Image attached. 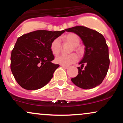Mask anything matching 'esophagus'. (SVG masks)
Returning <instances> with one entry per match:
<instances>
[{"label": "esophagus", "mask_w": 123, "mask_h": 123, "mask_svg": "<svg viewBox=\"0 0 123 123\" xmlns=\"http://www.w3.org/2000/svg\"><path fill=\"white\" fill-rule=\"evenodd\" d=\"M62 67L63 68L65 69H68L69 68V66H64V65H61Z\"/></svg>", "instance_id": "34e87169"}]
</instances>
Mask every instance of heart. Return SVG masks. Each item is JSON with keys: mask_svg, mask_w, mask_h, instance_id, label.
Instances as JSON below:
<instances>
[{"mask_svg": "<svg viewBox=\"0 0 123 123\" xmlns=\"http://www.w3.org/2000/svg\"><path fill=\"white\" fill-rule=\"evenodd\" d=\"M63 40L66 43L71 44L72 47L71 48L70 52L74 51L77 53H81V48L79 46L80 43V39L75 33H70L65 35L62 37ZM50 50L54 55H58L62 50L61 42L60 38H56L52 41L50 44ZM78 56L75 53L70 54L69 55H61L58 56L55 58V62L61 65L69 66L70 65L76 62L78 60Z\"/></svg>", "mask_w": 123, "mask_h": 123, "instance_id": "obj_1", "label": "heart"}]
</instances>
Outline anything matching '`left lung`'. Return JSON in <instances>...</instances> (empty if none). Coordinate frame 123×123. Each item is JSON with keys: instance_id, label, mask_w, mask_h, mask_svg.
Returning <instances> with one entry per match:
<instances>
[{"instance_id": "8db88e82", "label": "left lung", "mask_w": 123, "mask_h": 123, "mask_svg": "<svg viewBox=\"0 0 123 123\" xmlns=\"http://www.w3.org/2000/svg\"><path fill=\"white\" fill-rule=\"evenodd\" d=\"M79 36L85 46L84 57L78 67V74L71 79L77 87L91 89L99 85L106 75L109 67L108 46L105 37L95 30L85 26H76L66 29ZM85 64L84 70L82 68Z\"/></svg>"}]
</instances>
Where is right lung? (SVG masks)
<instances>
[{
  "instance_id": "1",
  "label": "right lung",
  "mask_w": 123,
  "mask_h": 123,
  "mask_svg": "<svg viewBox=\"0 0 123 123\" xmlns=\"http://www.w3.org/2000/svg\"><path fill=\"white\" fill-rule=\"evenodd\" d=\"M63 32L64 30H37L18 38L12 51L10 68L21 87L28 90H37L50 81L60 66L51 62L54 56L50 44Z\"/></svg>"
}]
</instances>
